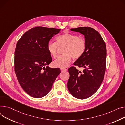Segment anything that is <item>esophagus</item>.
Returning <instances> with one entry per match:
<instances>
[{
  "mask_svg": "<svg viewBox=\"0 0 125 125\" xmlns=\"http://www.w3.org/2000/svg\"><path fill=\"white\" fill-rule=\"evenodd\" d=\"M61 71H62V72H64V71H67V69H65V68H61Z\"/></svg>",
  "mask_w": 125,
  "mask_h": 125,
  "instance_id": "esophagus-1",
  "label": "esophagus"
}]
</instances>
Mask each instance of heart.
Instances as JSON below:
<instances>
[{
    "mask_svg": "<svg viewBox=\"0 0 125 125\" xmlns=\"http://www.w3.org/2000/svg\"><path fill=\"white\" fill-rule=\"evenodd\" d=\"M56 40L57 43L49 41L47 45L49 53L54 58L57 56L59 48L65 47L63 51L64 55L58 57L53 62L55 67L61 68L67 67L71 61V57L74 59H78L85 52L86 41L77 35L66 33L58 36Z\"/></svg>",
    "mask_w": 125,
    "mask_h": 125,
    "instance_id": "obj_1",
    "label": "heart"
}]
</instances>
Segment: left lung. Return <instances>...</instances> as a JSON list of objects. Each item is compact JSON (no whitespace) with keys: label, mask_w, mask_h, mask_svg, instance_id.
<instances>
[{"label":"left lung","mask_w":125,"mask_h":125,"mask_svg":"<svg viewBox=\"0 0 125 125\" xmlns=\"http://www.w3.org/2000/svg\"><path fill=\"white\" fill-rule=\"evenodd\" d=\"M84 36L86 50L74 65L83 68L79 71L75 67L68 69L70 77L67 87L72 96L83 99L93 95L100 87L106 68V45L98 32L90 27L71 29Z\"/></svg>","instance_id":"left-lung-1"}]
</instances>
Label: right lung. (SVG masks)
Masks as SVG:
<instances>
[{"label":"right lung","instance_id":"right-lung-1","mask_svg":"<svg viewBox=\"0 0 125 125\" xmlns=\"http://www.w3.org/2000/svg\"><path fill=\"white\" fill-rule=\"evenodd\" d=\"M60 30L33 28L25 32L16 44L15 72L22 88L31 97L41 98L47 95L61 72L59 68L48 66L52 59L47 49L50 40Z\"/></svg>","mask_w":125,"mask_h":125}]
</instances>
